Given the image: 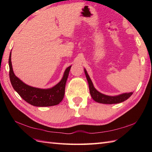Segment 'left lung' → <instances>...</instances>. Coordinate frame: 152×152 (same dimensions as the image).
<instances>
[{"instance_id": "8db88e82", "label": "left lung", "mask_w": 152, "mask_h": 152, "mask_svg": "<svg viewBox=\"0 0 152 152\" xmlns=\"http://www.w3.org/2000/svg\"><path fill=\"white\" fill-rule=\"evenodd\" d=\"M84 72L86 74V78L88 80L89 88V92L91 94V97L95 101L99 103H102V104H117V103H120L125 101V100L129 99L133 94V92L131 93H125L123 94L119 95L117 96H108L102 94V93L99 92L96 90L92 83L91 78H89L88 72L86 70L84 69Z\"/></svg>"}]
</instances>
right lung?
Returning a JSON list of instances; mask_svg holds the SVG:
<instances>
[{
    "label": "right lung",
    "mask_w": 152,
    "mask_h": 152,
    "mask_svg": "<svg viewBox=\"0 0 152 152\" xmlns=\"http://www.w3.org/2000/svg\"><path fill=\"white\" fill-rule=\"evenodd\" d=\"M11 52L9 57V76L13 88L21 97L30 104L34 106H55L62 101L64 95L66 82L71 66L66 68L61 81L50 89H40L25 84L16 76L13 71Z\"/></svg>",
    "instance_id": "add662e5"
}]
</instances>
